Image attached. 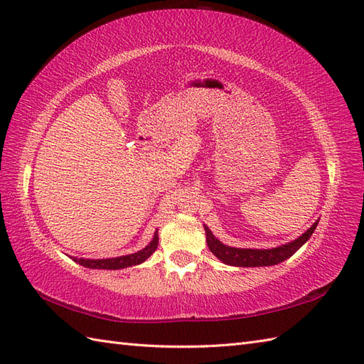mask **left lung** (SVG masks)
Returning <instances> with one entry per match:
<instances>
[{"mask_svg": "<svg viewBox=\"0 0 364 364\" xmlns=\"http://www.w3.org/2000/svg\"><path fill=\"white\" fill-rule=\"evenodd\" d=\"M316 220L313 225L308 228L305 233H301L297 239L291 242H286L283 245L274 247V249H237V247H230L220 242L218 237L213 235V231L205 225L206 233V244L210 250L214 253L215 258H219L223 264L236 266V267H264V266H275L278 262H283L292 257L301 245H304L308 239L314 233L316 227H318Z\"/></svg>", "mask_w": 364, "mask_h": 364, "instance_id": "left-lung-1", "label": "left lung"}]
</instances>
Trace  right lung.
Returning <instances> with one entry per match:
<instances>
[{
	"instance_id": "obj_1",
	"label": "right lung",
	"mask_w": 364,
	"mask_h": 364,
	"mask_svg": "<svg viewBox=\"0 0 364 364\" xmlns=\"http://www.w3.org/2000/svg\"><path fill=\"white\" fill-rule=\"evenodd\" d=\"M156 247H158V230L154 231L151 242L136 253L123 255V257H117V258H105V259H89V258H75V257L72 259L89 269L117 270V269H125V267L141 264V262H144L146 258L151 257L153 252L156 250Z\"/></svg>"
}]
</instances>
